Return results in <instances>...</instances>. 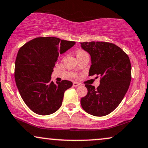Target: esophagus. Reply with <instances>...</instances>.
Returning a JSON list of instances; mask_svg holds the SVG:
<instances>
[{
	"instance_id": "34e87169",
	"label": "esophagus",
	"mask_w": 148,
	"mask_h": 148,
	"mask_svg": "<svg viewBox=\"0 0 148 148\" xmlns=\"http://www.w3.org/2000/svg\"><path fill=\"white\" fill-rule=\"evenodd\" d=\"M79 85H81V84L79 83H77V82H73V86L78 87V86H79Z\"/></svg>"
}]
</instances>
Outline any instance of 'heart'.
I'll return each instance as SVG.
<instances>
[{
    "label": "heart",
    "instance_id": "heart-1",
    "mask_svg": "<svg viewBox=\"0 0 148 148\" xmlns=\"http://www.w3.org/2000/svg\"><path fill=\"white\" fill-rule=\"evenodd\" d=\"M85 51H84L83 50H81V49H80V50H78L76 51V56H79V55H82V54H85Z\"/></svg>",
    "mask_w": 148,
    "mask_h": 148
}]
</instances>
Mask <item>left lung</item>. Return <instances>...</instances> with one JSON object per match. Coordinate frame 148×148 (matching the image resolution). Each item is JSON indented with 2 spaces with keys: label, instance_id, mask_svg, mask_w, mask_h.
Masks as SVG:
<instances>
[{
  "label": "left lung",
  "instance_id": "obj_1",
  "mask_svg": "<svg viewBox=\"0 0 148 148\" xmlns=\"http://www.w3.org/2000/svg\"><path fill=\"white\" fill-rule=\"evenodd\" d=\"M91 56L89 76H100L97 88L86 84L88 94L81 99L83 109L96 116L113 112L121 102L131 81V63L127 54L114 44L108 42H81Z\"/></svg>",
  "mask_w": 148,
  "mask_h": 148
}]
</instances>
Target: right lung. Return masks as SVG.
Listing matches in <instances>:
<instances>
[{
	"instance_id": "right-lung-1",
	"label": "right lung",
	"mask_w": 148,
	"mask_h": 148,
	"mask_svg": "<svg viewBox=\"0 0 148 148\" xmlns=\"http://www.w3.org/2000/svg\"><path fill=\"white\" fill-rule=\"evenodd\" d=\"M76 42L56 37H38L26 42L18 51L14 77L23 101L34 112L49 115L61 106L64 92L72 82L51 81L59 54Z\"/></svg>"
}]
</instances>
